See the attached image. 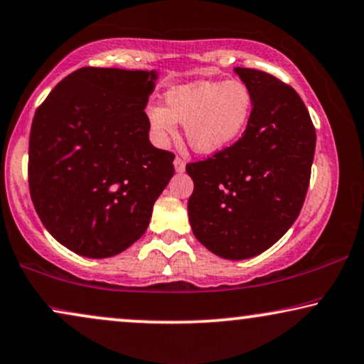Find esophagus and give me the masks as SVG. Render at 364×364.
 Returning <instances> with one entry per match:
<instances>
[{"mask_svg": "<svg viewBox=\"0 0 364 364\" xmlns=\"http://www.w3.org/2000/svg\"><path fill=\"white\" fill-rule=\"evenodd\" d=\"M173 167H176L177 173H182L186 171V162H183L181 157H176V160H173Z\"/></svg>", "mask_w": 364, "mask_h": 364, "instance_id": "34e87169", "label": "esophagus"}]
</instances>
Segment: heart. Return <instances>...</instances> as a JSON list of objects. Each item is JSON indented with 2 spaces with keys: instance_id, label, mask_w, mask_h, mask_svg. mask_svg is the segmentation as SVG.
Returning a JSON list of instances; mask_svg holds the SVG:
<instances>
[{
  "instance_id": "1",
  "label": "heart",
  "mask_w": 364,
  "mask_h": 364,
  "mask_svg": "<svg viewBox=\"0 0 364 364\" xmlns=\"http://www.w3.org/2000/svg\"><path fill=\"white\" fill-rule=\"evenodd\" d=\"M164 102V108L149 110L154 139L167 144L177 134L176 124H182L188 147L204 155L232 145L252 113L251 90L239 80L181 85L168 90Z\"/></svg>"
}]
</instances>
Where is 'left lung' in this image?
<instances>
[{
	"instance_id": "8db88e82",
	"label": "left lung",
	"mask_w": 364,
	"mask_h": 364,
	"mask_svg": "<svg viewBox=\"0 0 364 364\" xmlns=\"http://www.w3.org/2000/svg\"><path fill=\"white\" fill-rule=\"evenodd\" d=\"M251 90L240 139L187 164L192 232L215 256L242 261L276 244L294 224L309 187L316 130L296 90L254 68H234Z\"/></svg>"
}]
</instances>
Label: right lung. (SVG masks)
<instances>
[{"label":"right lung","mask_w":364,"mask_h":364,"mask_svg":"<svg viewBox=\"0 0 364 364\" xmlns=\"http://www.w3.org/2000/svg\"><path fill=\"white\" fill-rule=\"evenodd\" d=\"M155 70L85 67L38 107L28 182L46 230L85 257L124 252L149 228L176 155L149 140Z\"/></svg>","instance_id":"1"}]
</instances>
